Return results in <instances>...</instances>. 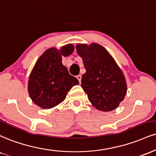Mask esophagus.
Masks as SVG:
<instances>
[{
	"label": "esophagus",
	"mask_w": 156,
	"mask_h": 156,
	"mask_svg": "<svg viewBox=\"0 0 156 156\" xmlns=\"http://www.w3.org/2000/svg\"><path fill=\"white\" fill-rule=\"evenodd\" d=\"M77 79L78 80L79 83H80V81H81V76H80V75H78V76H77Z\"/></svg>",
	"instance_id": "obj_1"
}]
</instances>
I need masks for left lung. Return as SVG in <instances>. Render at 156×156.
Returning <instances> with one entry per match:
<instances>
[{"label":"left lung","mask_w":156,"mask_h":156,"mask_svg":"<svg viewBox=\"0 0 156 156\" xmlns=\"http://www.w3.org/2000/svg\"><path fill=\"white\" fill-rule=\"evenodd\" d=\"M86 72L81 86L92 105L101 111L115 110L124 99L127 85L121 68L103 46L92 43L76 45Z\"/></svg>","instance_id":"1"}]
</instances>
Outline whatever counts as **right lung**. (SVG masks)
<instances>
[{
    "instance_id": "right-lung-1",
    "label": "right lung",
    "mask_w": 156,
    "mask_h": 156,
    "mask_svg": "<svg viewBox=\"0 0 156 156\" xmlns=\"http://www.w3.org/2000/svg\"><path fill=\"white\" fill-rule=\"evenodd\" d=\"M73 44L65 45L58 50L50 48L38 58L28 80V93L33 102L44 109L57 106L66 98L78 79L69 74L62 63L63 57L73 54Z\"/></svg>"
}]
</instances>
